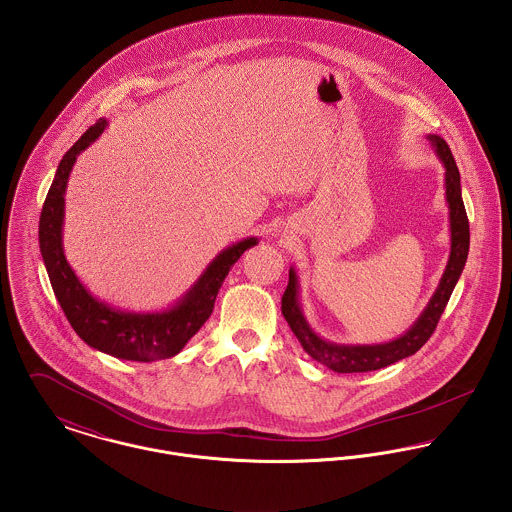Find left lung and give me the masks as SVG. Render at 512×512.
I'll list each match as a JSON object with an SVG mask.
<instances>
[{"label": "left lung", "mask_w": 512, "mask_h": 512, "mask_svg": "<svg viewBox=\"0 0 512 512\" xmlns=\"http://www.w3.org/2000/svg\"><path fill=\"white\" fill-rule=\"evenodd\" d=\"M438 159L446 167V200L450 208V231H452V251L446 265V271L440 279V284L430 298L428 306L414 322V326L404 332L400 338L387 343L375 345H340L332 341L322 340L310 324L306 322L300 302H298V279L294 269L288 271V286L283 294V316L294 332V336L304 347V351L316 359L318 363L330 367L336 373H367L377 371L387 365H393L400 359L414 355L430 336L434 334L440 316L454 292L455 283L467 261L469 251V220L465 214V206L461 200V184H459V171L455 165L454 155L448 143L440 135H428Z\"/></svg>", "instance_id": "obj_1"}]
</instances>
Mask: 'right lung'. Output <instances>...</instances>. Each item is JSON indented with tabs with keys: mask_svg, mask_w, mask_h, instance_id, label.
Returning <instances> with one entry per match:
<instances>
[{
	"mask_svg": "<svg viewBox=\"0 0 512 512\" xmlns=\"http://www.w3.org/2000/svg\"><path fill=\"white\" fill-rule=\"evenodd\" d=\"M104 129L106 119H98L58 163L39 220L41 255L66 320L90 347L127 361L147 363L167 359L176 355L210 318L218 290L226 281L229 269L249 247L257 245V237H247L224 249L194 286L165 312H121L94 298L78 281L64 257L62 220L68 174L76 157L94 143Z\"/></svg>",
	"mask_w": 512,
	"mask_h": 512,
	"instance_id": "1",
	"label": "right lung"
}]
</instances>
